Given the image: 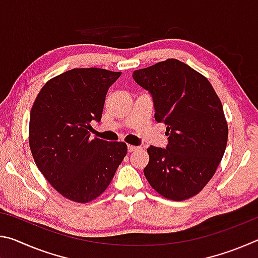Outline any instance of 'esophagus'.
Returning <instances> with one entry per match:
<instances>
[{
    "label": "esophagus",
    "mask_w": 258,
    "mask_h": 258,
    "mask_svg": "<svg viewBox=\"0 0 258 258\" xmlns=\"http://www.w3.org/2000/svg\"><path fill=\"white\" fill-rule=\"evenodd\" d=\"M128 152H133V151H137L139 149V147H135V146H128L127 147Z\"/></svg>",
    "instance_id": "obj_1"
}]
</instances>
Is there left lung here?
I'll list each match as a JSON object with an SVG mask.
<instances>
[{
	"mask_svg": "<svg viewBox=\"0 0 258 258\" xmlns=\"http://www.w3.org/2000/svg\"><path fill=\"white\" fill-rule=\"evenodd\" d=\"M151 94L155 119L165 123L166 149L150 146L143 169L163 197L181 202L204 189L216 172L228 142L223 107L211 83L176 59L133 72Z\"/></svg>",
	"mask_w": 258,
	"mask_h": 258,
	"instance_id": "8db88e82",
	"label": "left lung"
}]
</instances>
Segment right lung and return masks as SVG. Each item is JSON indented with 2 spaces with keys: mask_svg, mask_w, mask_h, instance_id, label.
I'll list each match as a JSON object with an SVG mask.
<instances>
[{
  "mask_svg": "<svg viewBox=\"0 0 258 258\" xmlns=\"http://www.w3.org/2000/svg\"><path fill=\"white\" fill-rule=\"evenodd\" d=\"M121 73L76 68L42 87L30 110L29 147L38 169L61 196L89 203L110 184L127 154L124 142L90 139L109 86Z\"/></svg>",
  "mask_w": 258,
  "mask_h": 258,
  "instance_id": "add662e5",
  "label": "right lung"
}]
</instances>
